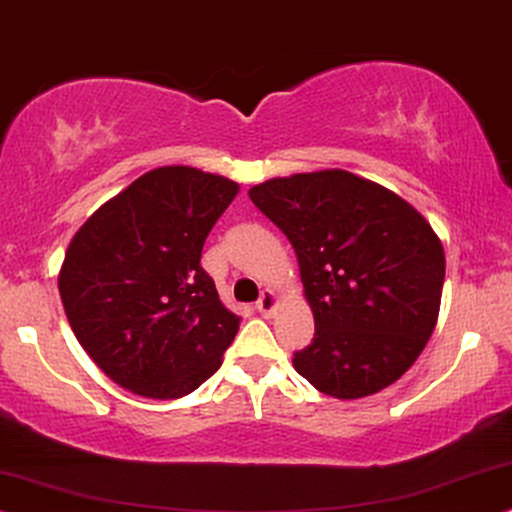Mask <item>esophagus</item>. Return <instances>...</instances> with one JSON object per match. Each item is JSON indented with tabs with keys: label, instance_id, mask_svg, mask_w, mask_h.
Masks as SVG:
<instances>
[{
	"label": "esophagus",
	"instance_id": "34e87169",
	"mask_svg": "<svg viewBox=\"0 0 512 512\" xmlns=\"http://www.w3.org/2000/svg\"><path fill=\"white\" fill-rule=\"evenodd\" d=\"M275 306H277V296H275V292H270V289H266V292L261 294V299L256 301V311L261 313V315H273V311H275Z\"/></svg>",
	"mask_w": 512,
	"mask_h": 512
}]
</instances>
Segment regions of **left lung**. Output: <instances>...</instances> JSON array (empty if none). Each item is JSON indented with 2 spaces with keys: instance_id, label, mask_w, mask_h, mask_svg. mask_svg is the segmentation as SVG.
Listing matches in <instances>:
<instances>
[{
  "instance_id": "1",
  "label": "left lung",
  "mask_w": 512,
  "mask_h": 512,
  "mask_svg": "<svg viewBox=\"0 0 512 512\" xmlns=\"http://www.w3.org/2000/svg\"><path fill=\"white\" fill-rule=\"evenodd\" d=\"M296 251L313 342L292 363L334 399L394 384L437 325L444 246L399 194L346 170L275 178L249 189Z\"/></svg>"
}]
</instances>
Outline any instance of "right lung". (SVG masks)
<instances>
[{
  "instance_id": "1",
  "label": "right lung",
  "mask_w": 512,
  "mask_h": 512,
  "mask_svg": "<svg viewBox=\"0 0 512 512\" xmlns=\"http://www.w3.org/2000/svg\"><path fill=\"white\" fill-rule=\"evenodd\" d=\"M237 182L156 168L87 218L68 244L59 294L82 349L123 389L180 399L223 363L239 315L220 304L201 249Z\"/></svg>"
}]
</instances>
